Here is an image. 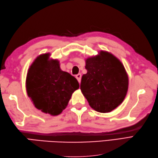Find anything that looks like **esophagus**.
Returning a JSON list of instances; mask_svg holds the SVG:
<instances>
[{"instance_id":"esophagus-1","label":"esophagus","mask_w":158,"mask_h":158,"mask_svg":"<svg viewBox=\"0 0 158 158\" xmlns=\"http://www.w3.org/2000/svg\"><path fill=\"white\" fill-rule=\"evenodd\" d=\"M76 78L78 80L79 83L81 82V74H77V75H76Z\"/></svg>"}]
</instances>
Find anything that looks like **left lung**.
<instances>
[{
	"mask_svg": "<svg viewBox=\"0 0 158 158\" xmlns=\"http://www.w3.org/2000/svg\"><path fill=\"white\" fill-rule=\"evenodd\" d=\"M87 73L81 78V88L89 106L100 113H108L123 102L128 88V77L119 60L101 51L86 60Z\"/></svg>",
	"mask_w": 158,
	"mask_h": 158,
	"instance_id": "1",
	"label": "left lung"
}]
</instances>
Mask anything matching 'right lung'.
I'll return each mask as SVG.
<instances>
[{"label":"right lung","mask_w":158,"mask_h":158,"mask_svg":"<svg viewBox=\"0 0 158 158\" xmlns=\"http://www.w3.org/2000/svg\"><path fill=\"white\" fill-rule=\"evenodd\" d=\"M49 56H39L30 67L26 89L36 108L58 115L66 108L79 84L75 77L60 69L58 60H49Z\"/></svg>","instance_id":"1"}]
</instances>
